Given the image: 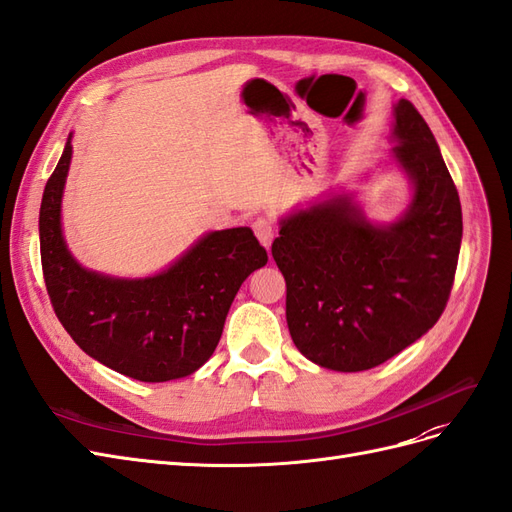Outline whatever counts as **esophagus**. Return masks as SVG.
Returning <instances> with one entry per match:
<instances>
[{
  "instance_id": "obj_1",
  "label": "esophagus",
  "mask_w": 512,
  "mask_h": 512,
  "mask_svg": "<svg viewBox=\"0 0 512 512\" xmlns=\"http://www.w3.org/2000/svg\"><path fill=\"white\" fill-rule=\"evenodd\" d=\"M253 231H255V236H257V240L264 244L266 248H270V244H272V238H274V223L270 221V218H257V221L253 223Z\"/></svg>"
}]
</instances>
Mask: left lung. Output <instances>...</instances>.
<instances>
[{
  "mask_svg": "<svg viewBox=\"0 0 512 512\" xmlns=\"http://www.w3.org/2000/svg\"><path fill=\"white\" fill-rule=\"evenodd\" d=\"M394 158L414 199L373 225L352 197L281 221L272 257L285 276V315L300 354L332 371H367L429 332L444 313L461 248V201L435 137L410 100L394 107Z\"/></svg>",
  "mask_w": 512,
  "mask_h": 512,
  "instance_id": "1",
  "label": "left lung"
}]
</instances>
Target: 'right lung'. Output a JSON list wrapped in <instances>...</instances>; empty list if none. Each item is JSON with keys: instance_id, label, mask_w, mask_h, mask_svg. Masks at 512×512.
Segmentation results:
<instances>
[{"instance_id": "1", "label": "right lung", "mask_w": 512, "mask_h": 512, "mask_svg": "<svg viewBox=\"0 0 512 512\" xmlns=\"http://www.w3.org/2000/svg\"><path fill=\"white\" fill-rule=\"evenodd\" d=\"M72 145L45 186L40 259L53 311L87 356L139 382L195 373L221 341L225 317L246 276L268 264L248 227L212 231L148 279H111L68 253L60 210Z\"/></svg>"}]
</instances>
